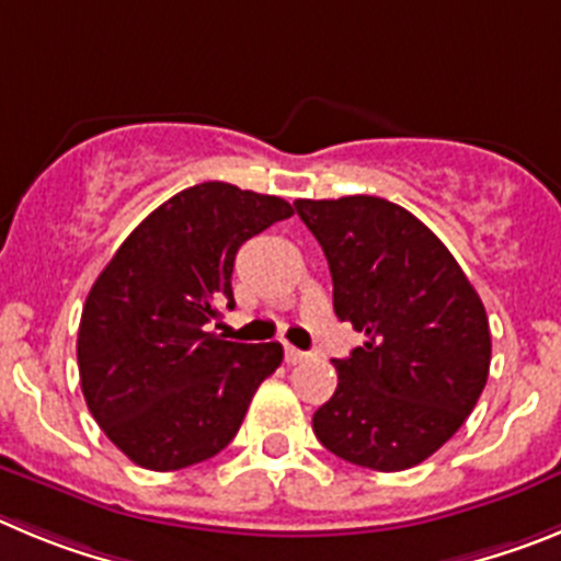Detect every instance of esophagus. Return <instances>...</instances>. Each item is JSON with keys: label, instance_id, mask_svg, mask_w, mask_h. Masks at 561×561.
I'll use <instances>...</instances> for the list:
<instances>
[{"label": "esophagus", "instance_id": "1", "mask_svg": "<svg viewBox=\"0 0 561 561\" xmlns=\"http://www.w3.org/2000/svg\"><path fill=\"white\" fill-rule=\"evenodd\" d=\"M285 360L290 363V366H296V363L307 360V352L296 350V346H285Z\"/></svg>", "mask_w": 561, "mask_h": 561}]
</instances>
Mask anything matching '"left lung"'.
<instances>
[{
  "label": "left lung",
  "mask_w": 561,
  "mask_h": 561,
  "mask_svg": "<svg viewBox=\"0 0 561 561\" xmlns=\"http://www.w3.org/2000/svg\"><path fill=\"white\" fill-rule=\"evenodd\" d=\"M324 249L332 305L366 343L335 363L337 388L312 413L327 450L357 467H416L467 422L489 377L481 296L419 218L375 195L296 201Z\"/></svg>",
  "instance_id": "1"
}]
</instances>
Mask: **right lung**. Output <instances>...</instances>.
I'll return each instance as SVG.
<instances>
[{
    "instance_id": "1",
    "label": "right lung",
    "mask_w": 561,
    "mask_h": 561,
    "mask_svg": "<svg viewBox=\"0 0 561 561\" xmlns=\"http://www.w3.org/2000/svg\"><path fill=\"white\" fill-rule=\"evenodd\" d=\"M293 215L276 195L204 181L153 209L98 276L78 330L85 405L134 463L170 472L218 456L282 346L224 341L237 249Z\"/></svg>"
}]
</instances>
